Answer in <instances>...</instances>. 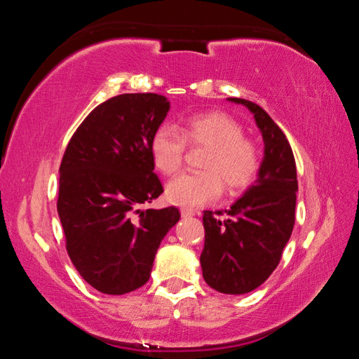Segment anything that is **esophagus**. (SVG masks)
I'll return each mask as SVG.
<instances>
[{"label":"esophagus","mask_w":359,"mask_h":359,"mask_svg":"<svg viewBox=\"0 0 359 359\" xmlns=\"http://www.w3.org/2000/svg\"><path fill=\"white\" fill-rule=\"evenodd\" d=\"M180 214H182V217H193L196 212H194L193 209H182Z\"/></svg>","instance_id":"obj_1"}]
</instances>
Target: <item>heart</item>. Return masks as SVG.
<instances>
[{
    "instance_id": "obj_1",
    "label": "heart",
    "mask_w": 359,
    "mask_h": 359,
    "mask_svg": "<svg viewBox=\"0 0 359 359\" xmlns=\"http://www.w3.org/2000/svg\"><path fill=\"white\" fill-rule=\"evenodd\" d=\"M187 142L193 147H205L201 168L204 171L185 172L166 187L169 203L180 208H199L214 201L222 193L234 194L247 190L257 180L261 169L258 145L244 136L238 120L223 112L191 115L185 120L182 133L161 125L150 139V156L155 168L172 175L184 163Z\"/></svg>"
}]
</instances>
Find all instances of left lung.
<instances>
[{
	"label": "left lung",
	"mask_w": 359,
	"mask_h": 359,
	"mask_svg": "<svg viewBox=\"0 0 359 359\" xmlns=\"http://www.w3.org/2000/svg\"><path fill=\"white\" fill-rule=\"evenodd\" d=\"M248 107L264 141V160L255 185L228 210H204L203 277L224 294L258 288L280 263L294 226L296 161L287 136L264 109L252 101L229 98Z\"/></svg>",
	"instance_id": "8db88e82"
}]
</instances>
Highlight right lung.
I'll return each mask as SVG.
<instances>
[{
    "mask_svg": "<svg viewBox=\"0 0 359 359\" xmlns=\"http://www.w3.org/2000/svg\"><path fill=\"white\" fill-rule=\"evenodd\" d=\"M169 101L156 93L109 98L79 125L60 165L57 209L72 264L101 293L147 283L158 247L179 222L177 208H141L163 193L150 139Z\"/></svg>",
    "mask_w": 359,
    "mask_h": 359,
    "instance_id": "add662e5",
    "label": "right lung"
}]
</instances>
